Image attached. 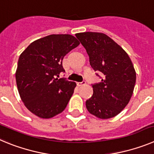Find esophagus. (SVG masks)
Here are the masks:
<instances>
[{
  "mask_svg": "<svg viewBox=\"0 0 154 154\" xmlns=\"http://www.w3.org/2000/svg\"><path fill=\"white\" fill-rule=\"evenodd\" d=\"M85 81H83V82H78L77 83V87H81V86H84L85 85Z\"/></svg>",
  "mask_w": 154,
  "mask_h": 154,
  "instance_id": "1",
  "label": "esophagus"
}]
</instances>
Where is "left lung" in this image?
<instances>
[{
	"label": "left lung",
	"instance_id": "8db88e82",
	"mask_svg": "<svg viewBox=\"0 0 154 154\" xmlns=\"http://www.w3.org/2000/svg\"><path fill=\"white\" fill-rule=\"evenodd\" d=\"M75 36L86 49L91 67L103 75L100 83L92 85L94 94L86 101V107L98 118H112L124 110L134 93L136 71L132 61L105 34L84 32Z\"/></svg>",
	"mask_w": 154,
	"mask_h": 154
}]
</instances>
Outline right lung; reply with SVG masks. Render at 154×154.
I'll list each match as a JSON object with an SVG mask.
<instances>
[{
  "instance_id": "obj_1",
  "label": "right lung",
  "mask_w": 154,
  "mask_h": 154,
  "mask_svg": "<svg viewBox=\"0 0 154 154\" xmlns=\"http://www.w3.org/2000/svg\"><path fill=\"white\" fill-rule=\"evenodd\" d=\"M80 42L70 34H51L36 40L20 55L16 70L17 86L23 104L43 119L64 110L76 83L58 79L63 57Z\"/></svg>"
}]
</instances>
